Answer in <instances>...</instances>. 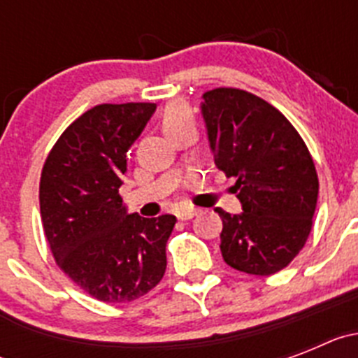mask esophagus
I'll list each match as a JSON object with an SVG mask.
<instances>
[{"instance_id":"1","label":"esophagus","mask_w":358,"mask_h":358,"mask_svg":"<svg viewBox=\"0 0 358 358\" xmlns=\"http://www.w3.org/2000/svg\"><path fill=\"white\" fill-rule=\"evenodd\" d=\"M176 215L179 220H189V218H194L197 215V210L195 208H181V210H177Z\"/></svg>"}]
</instances>
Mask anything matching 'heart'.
I'll list each match as a JSON object with an SVG mask.
<instances>
[{
	"label": "heart",
	"mask_w": 358,
	"mask_h": 358,
	"mask_svg": "<svg viewBox=\"0 0 358 358\" xmlns=\"http://www.w3.org/2000/svg\"><path fill=\"white\" fill-rule=\"evenodd\" d=\"M185 123H194V115L185 103H170L163 115V127L170 136Z\"/></svg>",
	"instance_id": "b5f03b06"
}]
</instances>
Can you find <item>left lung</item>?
<instances>
[{"label":"left lung","instance_id":"8db88e82","mask_svg":"<svg viewBox=\"0 0 358 358\" xmlns=\"http://www.w3.org/2000/svg\"><path fill=\"white\" fill-rule=\"evenodd\" d=\"M202 116L215 164L236 179L243 208L240 215L215 210L224 262L240 273L276 274L312 231L319 179L308 147L276 107L236 87L206 91Z\"/></svg>","mask_w":358,"mask_h":358}]
</instances>
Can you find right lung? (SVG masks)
<instances>
[{
    "mask_svg": "<svg viewBox=\"0 0 358 358\" xmlns=\"http://www.w3.org/2000/svg\"><path fill=\"white\" fill-rule=\"evenodd\" d=\"M156 103H100L66 129L44 161L41 218L55 264L103 303L145 296L166 271L177 218L127 213L120 197L127 150Z\"/></svg>",
    "mask_w": 358,
    "mask_h": 358,
    "instance_id": "add662e5",
    "label": "right lung"
}]
</instances>
